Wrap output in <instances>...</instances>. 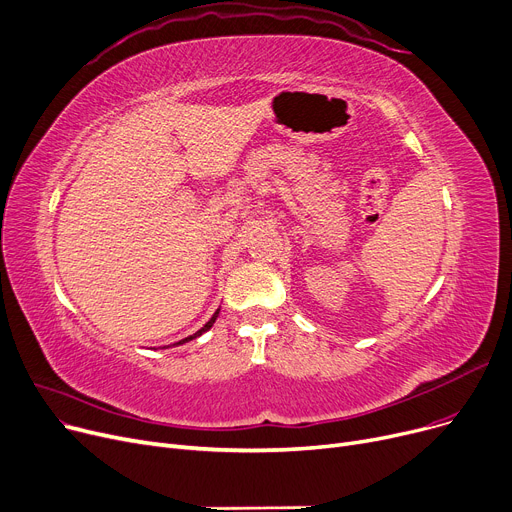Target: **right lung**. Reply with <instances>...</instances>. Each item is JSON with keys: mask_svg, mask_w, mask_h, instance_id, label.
<instances>
[{"mask_svg": "<svg viewBox=\"0 0 512 512\" xmlns=\"http://www.w3.org/2000/svg\"><path fill=\"white\" fill-rule=\"evenodd\" d=\"M218 313H220V309H218V311H215V313H213V317H211V319H209V321H207V324H205V326H203V328H201V330H199V332H195V334H193V336H188V338H184V340H180V342H176V344H184V342H188V340H193V338H197V336H201V334H203V332H207V330H209V328H211V326H213V324H215V317H218Z\"/></svg>", "mask_w": 512, "mask_h": 512, "instance_id": "1", "label": "right lung"}]
</instances>
